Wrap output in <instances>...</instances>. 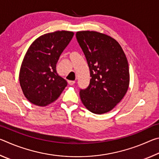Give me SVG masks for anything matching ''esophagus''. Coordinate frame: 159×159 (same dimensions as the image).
Instances as JSON below:
<instances>
[{"label": "esophagus", "mask_w": 159, "mask_h": 159, "mask_svg": "<svg viewBox=\"0 0 159 159\" xmlns=\"http://www.w3.org/2000/svg\"><path fill=\"white\" fill-rule=\"evenodd\" d=\"M68 83L70 85H72L74 84L75 81H74V80H68Z\"/></svg>", "instance_id": "1"}]
</instances>
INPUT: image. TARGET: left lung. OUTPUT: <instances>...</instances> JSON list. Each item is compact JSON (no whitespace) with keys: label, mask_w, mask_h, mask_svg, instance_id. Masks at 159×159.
I'll list each match as a JSON object with an SVG mask.
<instances>
[{"label":"left lung","mask_w":159,"mask_h":159,"mask_svg":"<svg viewBox=\"0 0 159 159\" xmlns=\"http://www.w3.org/2000/svg\"><path fill=\"white\" fill-rule=\"evenodd\" d=\"M76 39L90 72L87 88L80 90L82 103L96 114L109 112L125 96L130 83L127 58L120 44L97 31H78Z\"/></svg>","instance_id":"1"}]
</instances>
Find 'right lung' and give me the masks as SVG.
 <instances>
[{
    "instance_id": "right-lung-1",
    "label": "right lung",
    "mask_w": 159,
    "mask_h": 159,
    "mask_svg": "<svg viewBox=\"0 0 159 159\" xmlns=\"http://www.w3.org/2000/svg\"><path fill=\"white\" fill-rule=\"evenodd\" d=\"M74 34L67 31L45 34L29 48L19 78L24 95L31 103L47 106L57 99L66 88V80L57 73L56 64Z\"/></svg>"
}]
</instances>
